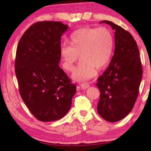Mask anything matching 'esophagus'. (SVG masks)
Instances as JSON below:
<instances>
[{
    "instance_id": "esophagus-1",
    "label": "esophagus",
    "mask_w": 151,
    "mask_h": 151,
    "mask_svg": "<svg viewBox=\"0 0 151 151\" xmlns=\"http://www.w3.org/2000/svg\"><path fill=\"white\" fill-rule=\"evenodd\" d=\"M90 85H89V84L88 83H82L81 84V87L83 88V89H86V88H88Z\"/></svg>"
}]
</instances>
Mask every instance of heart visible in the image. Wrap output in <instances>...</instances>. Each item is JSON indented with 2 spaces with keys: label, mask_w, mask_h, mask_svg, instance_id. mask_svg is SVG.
Returning <instances> with one entry per match:
<instances>
[{
  "label": "heart",
  "mask_w": 151,
  "mask_h": 151,
  "mask_svg": "<svg viewBox=\"0 0 151 151\" xmlns=\"http://www.w3.org/2000/svg\"><path fill=\"white\" fill-rule=\"evenodd\" d=\"M70 44H63L60 57L63 68L72 71L81 55L82 60L72 75L73 80L84 82L95 76L97 67L104 68L111 59L114 49V38L104 27H84L73 32Z\"/></svg>",
  "instance_id": "heart-1"
}]
</instances>
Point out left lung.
<instances>
[{
	"instance_id": "left-lung-1",
	"label": "left lung",
	"mask_w": 151,
	"mask_h": 151,
	"mask_svg": "<svg viewBox=\"0 0 151 151\" xmlns=\"http://www.w3.org/2000/svg\"><path fill=\"white\" fill-rule=\"evenodd\" d=\"M114 30V52L109 66L97 79L101 93L97 111L106 121L114 122L127 116L139 94L142 70L134 38L124 29L109 20Z\"/></svg>"
}]
</instances>
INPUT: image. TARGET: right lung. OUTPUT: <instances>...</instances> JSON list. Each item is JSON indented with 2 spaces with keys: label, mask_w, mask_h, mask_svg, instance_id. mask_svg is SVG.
I'll use <instances>...</instances> for the list:
<instances>
[{
  "label": "right lung",
  "mask_w": 151,
  "mask_h": 151,
  "mask_svg": "<svg viewBox=\"0 0 151 151\" xmlns=\"http://www.w3.org/2000/svg\"><path fill=\"white\" fill-rule=\"evenodd\" d=\"M67 24L37 22L19 40L15 73L21 98L30 112L42 122L62 119L69 111L76 85L58 66L60 38Z\"/></svg>",
  "instance_id": "1"
}]
</instances>
